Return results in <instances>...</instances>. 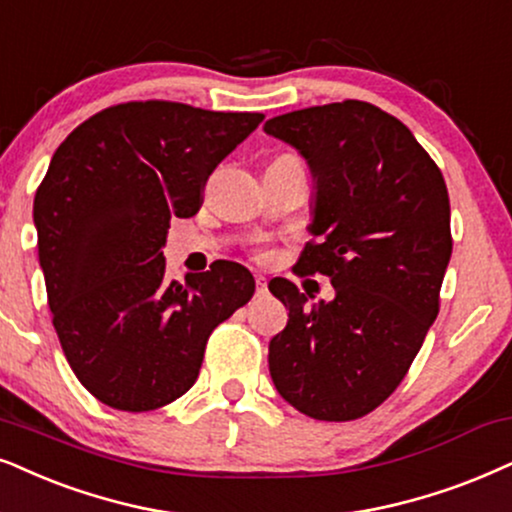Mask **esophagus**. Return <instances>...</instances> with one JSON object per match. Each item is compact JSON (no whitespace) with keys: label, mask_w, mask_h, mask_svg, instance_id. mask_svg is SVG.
Listing matches in <instances>:
<instances>
[{"label":"esophagus","mask_w":512,"mask_h":512,"mask_svg":"<svg viewBox=\"0 0 512 512\" xmlns=\"http://www.w3.org/2000/svg\"><path fill=\"white\" fill-rule=\"evenodd\" d=\"M255 283H257V297L267 295V278H264V276H257V278H255Z\"/></svg>","instance_id":"esophagus-1"}]
</instances>
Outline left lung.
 I'll list each match as a JSON object with an SVG mask.
<instances>
[{
  "mask_svg": "<svg viewBox=\"0 0 512 512\" xmlns=\"http://www.w3.org/2000/svg\"><path fill=\"white\" fill-rule=\"evenodd\" d=\"M264 132L297 148L316 184V241L297 274L335 288L331 302L307 307L293 281L269 283L288 307L269 342L271 380L304 416L357 420L397 390L437 319L454 245L449 191L411 129L373 103L302 108Z\"/></svg>",
  "mask_w": 512,
  "mask_h": 512,
  "instance_id": "1",
  "label": "left lung"
}]
</instances>
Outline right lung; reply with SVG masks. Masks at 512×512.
I'll use <instances>...</instances> for the list:
<instances>
[{
	"mask_svg": "<svg viewBox=\"0 0 512 512\" xmlns=\"http://www.w3.org/2000/svg\"><path fill=\"white\" fill-rule=\"evenodd\" d=\"M262 120L129 101L56 148L32 208L40 264L63 354L106 406L153 411L189 392L210 333L255 293L226 260L170 283L163 248L170 219L196 215L212 170Z\"/></svg>",
	"mask_w": 512,
	"mask_h": 512,
	"instance_id": "1",
	"label": "right lung"
}]
</instances>
